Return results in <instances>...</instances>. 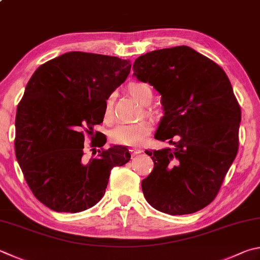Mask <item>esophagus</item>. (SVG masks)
Instances as JSON below:
<instances>
[{"instance_id": "1", "label": "esophagus", "mask_w": 260, "mask_h": 260, "mask_svg": "<svg viewBox=\"0 0 260 260\" xmlns=\"http://www.w3.org/2000/svg\"><path fill=\"white\" fill-rule=\"evenodd\" d=\"M129 152H131L132 155H133V157H135V155H138V154H140L141 152H142V150L136 149V148H131L129 149Z\"/></svg>"}]
</instances>
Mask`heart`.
I'll return each mask as SVG.
<instances>
[{"instance_id":"heart-1","label":"heart","mask_w":260,"mask_h":260,"mask_svg":"<svg viewBox=\"0 0 260 260\" xmlns=\"http://www.w3.org/2000/svg\"><path fill=\"white\" fill-rule=\"evenodd\" d=\"M127 91L135 99L140 105L146 106L152 100L153 93L150 85L142 82H132L127 86ZM112 107H114V98L110 95L105 102L103 117L106 121L112 119ZM152 132V124L149 120H141L135 124H126L116 127L111 131L110 138L112 142L119 145H140Z\"/></svg>"}]
</instances>
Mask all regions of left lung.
Here are the masks:
<instances>
[{
    "label": "left lung",
    "mask_w": 260,
    "mask_h": 260,
    "mask_svg": "<svg viewBox=\"0 0 260 260\" xmlns=\"http://www.w3.org/2000/svg\"><path fill=\"white\" fill-rule=\"evenodd\" d=\"M133 76L161 95L154 139L174 148L148 151L154 166L142 181L146 201L165 214H192L215 199L239 148L241 109L214 61L188 46L139 56Z\"/></svg>",
    "instance_id": "left-lung-1"
}]
</instances>
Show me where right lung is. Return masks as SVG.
Instances as JSON below:
<instances>
[{
    "label": "right lung",
    "instance_id": "1",
    "mask_svg": "<svg viewBox=\"0 0 260 260\" xmlns=\"http://www.w3.org/2000/svg\"><path fill=\"white\" fill-rule=\"evenodd\" d=\"M129 60L68 52L40 66L28 82L16 116V157L28 186L58 212H79L105 196L111 169L129 161L114 145L84 157V134L103 121L107 98L126 81ZM101 148L107 140L94 142Z\"/></svg>",
    "mask_w": 260,
    "mask_h": 260
}]
</instances>
